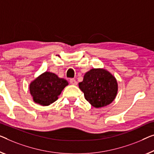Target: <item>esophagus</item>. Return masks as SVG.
Segmentation results:
<instances>
[{
	"label": "esophagus",
	"mask_w": 154,
	"mask_h": 154,
	"mask_svg": "<svg viewBox=\"0 0 154 154\" xmlns=\"http://www.w3.org/2000/svg\"><path fill=\"white\" fill-rule=\"evenodd\" d=\"M70 84H72V85H77V82L75 79H70Z\"/></svg>",
	"instance_id": "obj_1"
}]
</instances>
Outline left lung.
I'll list each match as a JSON object with an SVG mask.
<instances>
[{
  "label": "left lung",
  "mask_w": 154,
  "mask_h": 154,
  "mask_svg": "<svg viewBox=\"0 0 154 154\" xmlns=\"http://www.w3.org/2000/svg\"><path fill=\"white\" fill-rule=\"evenodd\" d=\"M79 87L85 99L95 108H102L112 103L118 90L116 77L104 68H93L85 73Z\"/></svg>",
  "instance_id": "obj_1"
}]
</instances>
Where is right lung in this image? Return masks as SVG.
<instances>
[{"label": "right lung", "mask_w": 154, "mask_h": 154, "mask_svg": "<svg viewBox=\"0 0 154 154\" xmlns=\"http://www.w3.org/2000/svg\"><path fill=\"white\" fill-rule=\"evenodd\" d=\"M68 82L56 74L45 72L29 84V89L33 101L41 106H49L58 100Z\"/></svg>", "instance_id": "add662e5"}]
</instances>
